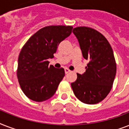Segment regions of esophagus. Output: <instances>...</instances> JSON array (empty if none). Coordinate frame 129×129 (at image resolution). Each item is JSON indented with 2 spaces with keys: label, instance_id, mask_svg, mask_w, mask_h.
Listing matches in <instances>:
<instances>
[{
  "label": "esophagus",
  "instance_id": "obj_1",
  "mask_svg": "<svg viewBox=\"0 0 129 129\" xmlns=\"http://www.w3.org/2000/svg\"><path fill=\"white\" fill-rule=\"evenodd\" d=\"M64 70H65V73H66V74H68V73L70 72V70L68 68H65Z\"/></svg>",
  "mask_w": 129,
  "mask_h": 129
}]
</instances>
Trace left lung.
<instances>
[{"label": "left lung", "mask_w": 129, "mask_h": 129, "mask_svg": "<svg viewBox=\"0 0 129 129\" xmlns=\"http://www.w3.org/2000/svg\"><path fill=\"white\" fill-rule=\"evenodd\" d=\"M78 39L84 58L89 63L86 72L77 74L78 78L71 84L77 98L85 104L101 102L110 92L116 72L112 49L104 35L90 27L73 29Z\"/></svg>", "instance_id": "1"}]
</instances>
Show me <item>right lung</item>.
Listing matches in <instances>:
<instances>
[{
  "mask_svg": "<svg viewBox=\"0 0 129 129\" xmlns=\"http://www.w3.org/2000/svg\"><path fill=\"white\" fill-rule=\"evenodd\" d=\"M72 26L43 27L31 36L23 47L18 59L17 78L24 94L35 102L52 97L65 76L63 68L49 66L61 41L70 36Z\"/></svg>",
  "mask_w": 129,
  "mask_h": 129,
  "instance_id": "add662e5",
  "label": "right lung"
}]
</instances>
